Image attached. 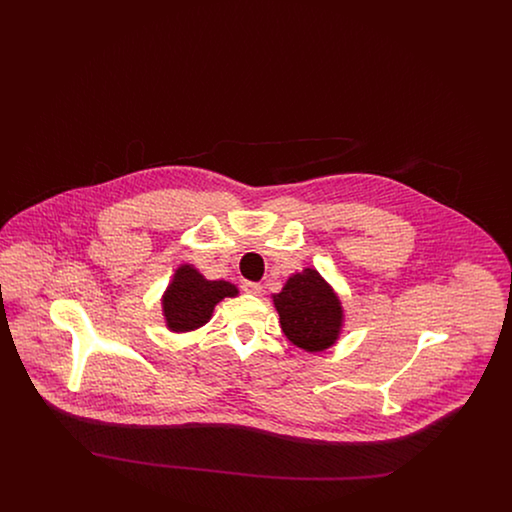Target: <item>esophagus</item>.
Returning a JSON list of instances; mask_svg holds the SVG:
<instances>
[{
    "mask_svg": "<svg viewBox=\"0 0 512 512\" xmlns=\"http://www.w3.org/2000/svg\"><path fill=\"white\" fill-rule=\"evenodd\" d=\"M242 290H244L245 293H251V295H261V292H263V286H261V284H257V282H244Z\"/></svg>",
    "mask_w": 512,
    "mask_h": 512,
    "instance_id": "obj_1",
    "label": "esophagus"
}]
</instances>
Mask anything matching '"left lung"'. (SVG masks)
<instances>
[{"label": "left lung", "mask_w": 512, "mask_h": 512, "mask_svg": "<svg viewBox=\"0 0 512 512\" xmlns=\"http://www.w3.org/2000/svg\"><path fill=\"white\" fill-rule=\"evenodd\" d=\"M282 332L295 347L320 353L340 340L345 313L340 295L317 268L293 272L282 292L272 295Z\"/></svg>", "instance_id": "left-lung-1"}]
</instances>
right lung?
<instances>
[{
    "instance_id": "right-lung-1",
    "label": "right lung",
    "mask_w": 512,
    "mask_h": 512,
    "mask_svg": "<svg viewBox=\"0 0 512 512\" xmlns=\"http://www.w3.org/2000/svg\"><path fill=\"white\" fill-rule=\"evenodd\" d=\"M238 286L226 280H207L194 265L184 263L174 270L161 297L165 326L174 334L194 332L205 326L224 297H236Z\"/></svg>"
}]
</instances>
